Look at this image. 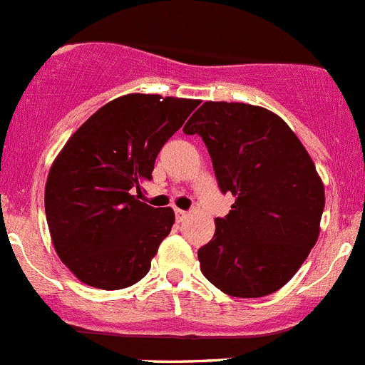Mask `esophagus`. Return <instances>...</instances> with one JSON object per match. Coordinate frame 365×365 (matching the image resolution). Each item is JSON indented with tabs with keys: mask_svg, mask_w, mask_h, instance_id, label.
Listing matches in <instances>:
<instances>
[{
	"mask_svg": "<svg viewBox=\"0 0 365 365\" xmlns=\"http://www.w3.org/2000/svg\"><path fill=\"white\" fill-rule=\"evenodd\" d=\"M175 214H176V219H178V221H185L187 215H189L185 210H180V208H175Z\"/></svg>",
	"mask_w": 365,
	"mask_h": 365,
	"instance_id": "1",
	"label": "esophagus"
}]
</instances>
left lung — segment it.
<instances>
[{"mask_svg": "<svg viewBox=\"0 0 365 365\" xmlns=\"http://www.w3.org/2000/svg\"><path fill=\"white\" fill-rule=\"evenodd\" d=\"M203 139L235 203L197 250L203 277L233 298H262L296 274L319 237L324 185L309 151L267 108L205 101L183 126Z\"/></svg>", "mask_w": 365, "mask_h": 365, "instance_id": "obj_1", "label": "left lung"}]
</instances>
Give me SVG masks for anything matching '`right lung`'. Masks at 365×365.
Returning <instances> with one entry per match:
<instances>
[{"mask_svg":"<svg viewBox=\"0 0 365 365\" xmlns=\"http://www.w3.org/2000/svg\"><path fill=\"white\" fill-rule=\"evenodd\" d=\"M197 100L126 94L94 112L66 143L44 189L49 235L60 260L91 287L118 291L148 274L175 225L171 207L143 203L158 151Z\"/></svg>","mask_w":365,"mask_h":365,"instance_id":"obj_1","label":"right lung"}]
</instances>
